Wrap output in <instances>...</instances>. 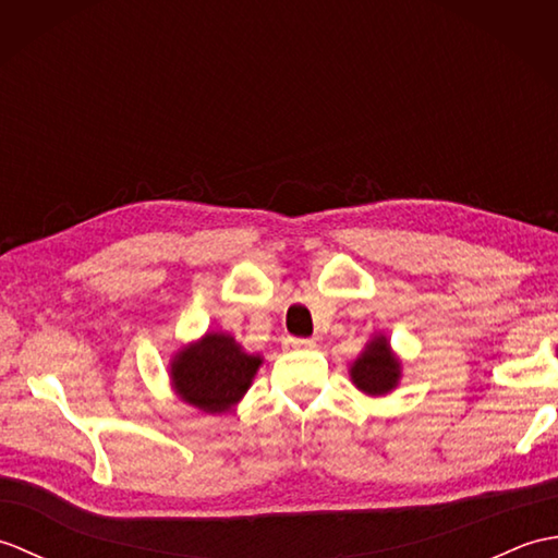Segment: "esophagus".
I'll return each instance as SVG.
<instances>
[{
  "instance_id": "1",
  "label": "esophagus",
  "mask_w": 558,
  "mask_h": 558,
  "mask_svg": "<svg viewBox=\"0 0 558 558\" xmlns=\"http://www.w3.org/2000/svg\"><path fill=\"white\" fill-rule=\"evenodd\" d=\"M288 348H292V350H312V348H316V340H312V338H288Z\"/></svg>"
}]
</instances>
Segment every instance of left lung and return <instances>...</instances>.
I'll return each instance as SVG.
<instances>
[{
    "instance_id": "left-lung-1",
    "label": "left lung",
    "mask_w": 558,
    "mask_h": 558,
    "mask_svg": "<svg viewBox=\"0 0 558 558\" xmlns=\"http://www.w3.org/2000/svg\"><path fill=\"white\" fill-rule=\"evenodd\" d=\"M352 384L366 396H386L400 381V360L388 345L386 336H374L350 366Z\"/></svg>"
}]
</instances>
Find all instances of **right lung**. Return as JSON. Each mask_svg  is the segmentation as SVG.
Here are the masks:
<instances>
[{
  "instance_id": "right-lung-1",
  "label": "right lung",
  "mask_w": 558,
  "mask_h": 558,
  "mask_svg": "<svg viewBox=\"0 0 558 558\" xmlns=\"http://www.w3.org/2000/svg\"><path fill=\"white\" fill-rule=\"evenodd\" d=\"M260 364V354H248L232 336L210 330L174 354L170 381L189 405L210 414L228 412L252 386Z\"/></svg>"
}]
</instances>
